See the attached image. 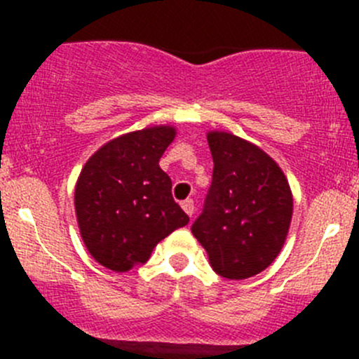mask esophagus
Wrapping results in <instances>:
<instances>
[{"label":"esophagus","mask_w":359,"mask_h":359,"mask_svg":"<svg viewBox=\"0 0 359 359\" xmlns=\"http://www.w3.org/2000/svg\"><path fill=\"white\" fill-rule=\"evenodd\" d=\"M182 208H184V212L187 213V215L193 217V213H194V201L193 200L182 201Z\"/></svg>","instance_id":"esophagus-1"}]
</instances>
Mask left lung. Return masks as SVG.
I'll list each match as a JSON object with an SVG mask.
<instances>
[{
  "label": "left lung",
  "instance_id": "left-lung-1",
  "mask_svg": "<svg viewBox=\"0 0 359 359\" xmlns=\"http://www.w3.org/2000/svg\"><path fill=\"white\" fill-rule=\"evenodd\" d=\"M212 184L191 226L213 271L245 280L266 269L283 247L292 220L290 186L273 158L227 132H210Z\"/></svg>",
  "mask_w": 359,
  "mask_h": 359
}]
</instances>
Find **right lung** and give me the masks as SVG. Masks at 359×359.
Instances as JSON below:
<instances>
[{
  "label": "right lung",
  "mask_w": 359,
  "mask_h": 359,
  "mask_svg": "<svg viewBox=\"0 0 359 359\" xmlns=\"http://www.w3.org/2000/svg\"><path fill=\"white\" fill-rule=\"evenodd\" d=\"M175 137L172 126L126 133L86 161L76 184L79 231L93 259L125 273L142 266L163 238L189 222L172 196L159 158Z\"/></svg>",
  "instance_id": "1"
}]
</instances>
